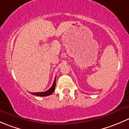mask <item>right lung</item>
Instances as JSON below:
<instances>
[{
	"instance_id": "obj_1",
	"label": "right lung",
	"mask_w": 129,
	"mask_h": 129,
	"mask_svg": "<svg viewBox=\"0 0 129 129\" xmlns=\"http://www.w3.org/2000/svg\"><path fill=\"white\" fill-rule=\"evenodd\" d=\"M55 84H56V77H55V80H54L52 85L51 87L48 90L42 92H33V93H31L30 92V93L32 95H34L40 96V97H45V96L50 95H51L52 93L54 92V90H55Z\"/></svg>"
}]
</instances>
